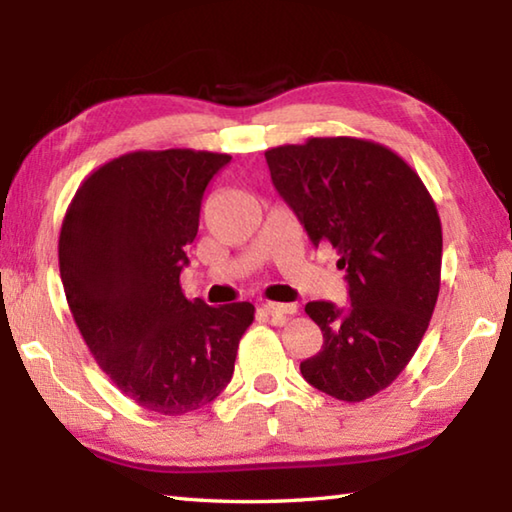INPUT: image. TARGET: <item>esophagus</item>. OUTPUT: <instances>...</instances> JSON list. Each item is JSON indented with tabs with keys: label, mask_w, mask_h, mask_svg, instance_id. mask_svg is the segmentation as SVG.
<instances>
[{
	"label": "esophagus",
	"mask_w": 512,
	"mask_h": 512,
	"mask_svg": "<svg viewBox=\"0 0 512 512\" xmlns=\"http://www.w3.org/2000/svg\"><path fill=\"white\" fill-rule=\"evenodd\" d=\"M262 311L271 318H284V316L296 314L298 307L296 305H282V302H264Z\"/></svg>",
	"instance_id": "obj_1"
}]
</instances>
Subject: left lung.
Returning a JSON list of instances; mask_svg holds the SVG:
<instances>
[{
    "mask_svg": "<svg viewBox=\"0 0 512 512\" xmlns=\"http://www.w3.org/2000/svg\"><path fill=\"white\" fill-rule=\"evenodd\" d=\"M264 155L277 194L311 244L336 248L348 282V307L307 302L323 348L300 363L302 377L336 400H368L406 368L436 307V203L400 155L368 140L311 137Z\"/></svg>",
    "mask_w": 512,
    "mask_h": 512,
    "instance_id": "1",
    "label": "left lung"
}]
</instances>
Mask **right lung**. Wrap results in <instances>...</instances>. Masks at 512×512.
<instances>
[{
	"label": "right lung",
	"instance_id": "1",
	"mask_svg": "<svg viewBox=\"0 0 512 512\" xmlns=\"http://www.w3.org/2000/svg\"><path fill=\"white\" fill-rule=\"evenodd\" d=\"M230 160L126 153L83 180L60 228V280L83 341L121 393L160 415L216 400L253 323L250 302L207 307L180 289L203 194Z\"/></svg>",
	"mask_w": 512,
	"mask_h": 512
}]
</instances>
